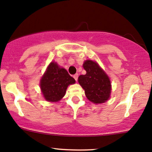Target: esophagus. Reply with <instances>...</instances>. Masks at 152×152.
<instances>
[{"label": "esophagus", "mask_w": 152, "mask_h": 152, "mask_svg": "<svg viewBox=\"0 0 152 152\" xmlns=\"http://www.w3.org/2000/svg\"><path fill=\"white\" fill-rule=\"evenodd\" d=\"M78 77H79V75H78L77 73H76V74H75L74 76H73V78H74V79L76 80V81H77V80H78Z\"/></svg>", "instance_id": "esophagus-1"}]
</instances>
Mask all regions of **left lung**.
I'll return each instance as SVG.
<instances>
[{
    "label": "left lung",
    "instance_id": "1",
    "mask_svg": "<svg viewBox=\"0 0 152 152\" xmlns=\"http://www.w3.org/2000/svg\"><path fill=\"white\" fill-rule=\"evenodd\" d=\"M83 67L86 73L79 76L78 81L84 89L87 99L94 104L105 102L109 99L111 93L109 76L97 63L91 60L84 61Z\"/></svg>",
    "mask_w": 152,
    "mask_h": 152
}]
</instances>
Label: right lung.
I'll return each mask as SVG.
<instances>
[{
	"mask_svg": "<svg viewBox=\"0 0 152 152\" xmlns=\"http://www.w3.org/2000/svg\"><path fill=\"white\" fill-rule=\"evenodd\" d=\"M75 82L65 68L51 62L40 80L41 91L47 101L56 102L64 96L68 86Z\"/></svg>",
	"mask_w": 152,
	"mask_h": 152,
	"instance_id": "obj_1",
	"label": "right lung"
}]
</instances>
